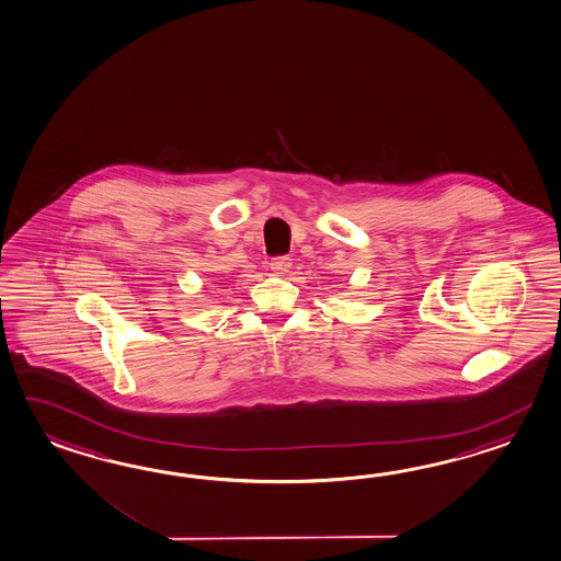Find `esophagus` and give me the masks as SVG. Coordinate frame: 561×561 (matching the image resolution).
Masks as SVG:
<instances>
[{"instance_id":"1","label":"esophagus","mask_w":561,"mask_h":561,"mask_svg":"<svg viewBox=\"0 0 561 561\" xmlns=\"http://www.w3.org/2000/svg\"><path fill=\"white\" fill-rule=\"evenodd\" d=\"M290 266H293V262L288 256H278V259L271 260V271L276 274H287L290 271Z\"/></svg>"}]
</instances>
